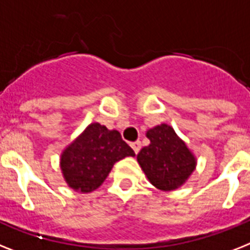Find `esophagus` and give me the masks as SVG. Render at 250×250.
I'll list each match as a JSON object with an SVG mask.
<instances>
[{"instance_id": "1", "label": "esophagus", "mask_w": 250, "mask_h": 250, "mask_svg": "<svg viewBox=\"0 0 250 250\" xmlns=\"http://www.w3.org/2000/svg\"><path fill=\"white\" fill-rule=\"evenodd\" d=\"M131 148H133L135 153H137V154L139 153L140 148H142V144H140L139 140H137V142H134V143H131Z\"/></svg>"}]
</instances>
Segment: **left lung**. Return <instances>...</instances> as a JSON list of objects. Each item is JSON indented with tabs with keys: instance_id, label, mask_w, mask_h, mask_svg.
<instances>
[{
	"instance_id": "1",
	"label": "left lung",
	"mask_w": 250,
	"mask_h": 250,
	"mask_svg": "<svg viewBox=\"0 0 250 250\" xmlns=\"http://www.w3.org/2000/svg\"><path fill=\"white\" fill-rule=\"evenodd\" d=\"M146 135L150 143L138 153V164L150 184L160 190H175L195 170L194 154L167 124L152 127Z\"/></svg>"
}]
</instances>
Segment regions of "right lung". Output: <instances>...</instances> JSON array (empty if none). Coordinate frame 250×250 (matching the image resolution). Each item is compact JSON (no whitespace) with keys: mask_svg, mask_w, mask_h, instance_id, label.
Listing matches in <instances>:
<instances>
[{"mask_svg":"<svg viewBox=\"0 0 250 250\" xmlns=\"http://www.w3.org/2000/svg\"><path fill=\"white\" fill-rule=\"evenodd\" d=\"M129 156L135 153L117 130L93 123L63 149L60 166L71 189L90 193L102 185L117 161Z\"/></svg>","mask_w":250,"mask_h":250,"instance_id":"1","label":"right lung"}]
</instances>
